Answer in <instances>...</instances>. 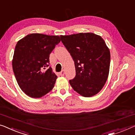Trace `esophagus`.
<instances>
[{"instance_id":"esophagus-1","label":"esophagus","mask_w":135,"mask_h":135,"mask_svg":"<svg viewBox=\"0 0 135 135\" xmlns=\"http://www.w3.org/2000/svg\"><path fill=\"white\" fill-rule=\"evenodd\" d=\"M59 74H60V75L63 76L64 75V70H63V71H62L61 72H60V73H59Z\"/></svg>"}]
</instances>
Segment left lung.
<instances>
[{
  "mask_svg": "<svg viewBox=\"0 0 135 135\" xmlns=\"http://www.w3.org/2000/svg\"><path fill=\"white\" fill-rule=\"evenodd\" d=\"M61 41L72 56L76 75L69 83L85 97L101 91L108 79L110 52L100 36L93 33L61 35Z\"/></svg>",
  "mask_w": 135,
  "mask_h": 135,
  "instance_id": "left-lung-1",
  "label": "left lung"
}]
</instances>
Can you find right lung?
<instances>
[{
    "mask_svg": "<svg viewBox=\"0 0 135 135\" xmlns=\"http://www.w3.org/2000/svg\"><path fill=\"white\" fill-rule=\"evenodd\" d=\"M61 41L59 36L31 33L17 41L12 60L18 85L25 94L41 98L54 88L57 76L49 66V55Z\"/></svg>",
    "mask_w": 135,
    "mask_h": 135,
    "instance_id": "1",
    "label": "right lung"
}]
</instances>
